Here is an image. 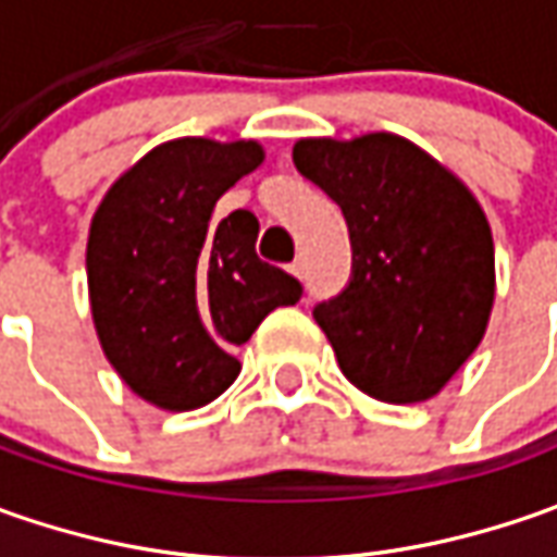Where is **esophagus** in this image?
<instances>
[{
    "mask_svg": "<svg viewBox=\"0 0 557 557\" xmlns=\"http://www.w3.org/2000/svg\"><path fill=\"white\" fill-rule=\"evenodd\" d=\"M290 272H294L297 278H307V260H304V257H297V260L290 263Z\"/></svg>",
    "mask_w": 557,
    "mask_h": 557,
    "instance_id": "34e87169",
    "label": "esophagus"
}]
</instances>
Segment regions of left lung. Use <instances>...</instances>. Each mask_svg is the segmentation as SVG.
<instances>
[{
    "instance_id": "1",
    "label": "left lung",
    "mask_w": 557,
    "mask_h": 557,
    "mask_svg": "<svg viewBox=\"0 0 557 557\" xmlns=\"http://www.w3.org/2000/svg\"><path fill=\"white\" fill-rule=\"evenodd\" d=\"M294 163L350 228V278L312 310L341 372L384 403L431 399L478 350L493 310V235L481 203L391 133L300 139Z\"/></svg>"
}]
</instances>
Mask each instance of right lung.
<instances>
[{"label": "right lung", "mask_w": 557, "mask_h": 557, "mask_svg": "<svg viewBox=\"0 0 557 557\" xmlns=\"http://www.w3.org/2000/svg\"><path fill=\"white\" fill-rule=\"evenodd\" d=\"M263 161L257 141L176 139L123 173L92 216L86 272L104 356L148 403L188 412L238 377L242 347L304 285L257 257L260 223L213 207Z\"/></svg>", "instance_id": "add662e5"}]
</instances>
